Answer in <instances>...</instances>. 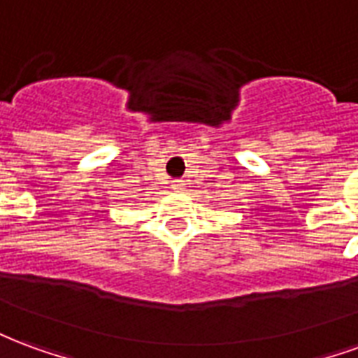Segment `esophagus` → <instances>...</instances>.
I'll list each match as a JSON object with an SVG mask.
<instances>
[{
    "instance_id": "34e87169",
    "label": "esophagus",
    "mask_w": 358,
    "mask_h": 358,
    "mask_svg": "<svg viewBox=\"0 0 358 358\" xmlns=\"http://www.w3.org/2000/svg\"><path fill=\"white\" fill-rule=\"evenodd\" d=\"M172 189H174V192H184V184H182V180H176V182L172 184Z\"/></svg>"
}]
</instances>
